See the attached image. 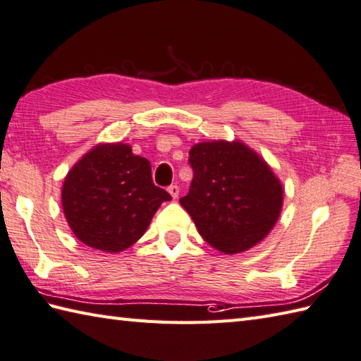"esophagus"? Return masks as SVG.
<instances>
[{
	"instance_id": "obj_1",
	"label": "esophagus",
	"mask_w": 361,
	"mask_h": 361,
	"mask_svg": "<svg viewBox=\"0 0 361 361\" xmlns=\"http://www.w3.org/2000/svg\"><path fill=\"white\" fill-rule=\"evenodd\" d=\"M168 193L171 195L173 200H176V197L179 196V187L178 185H171L170 188H168Z\"/></svg>"
}]
</instances>
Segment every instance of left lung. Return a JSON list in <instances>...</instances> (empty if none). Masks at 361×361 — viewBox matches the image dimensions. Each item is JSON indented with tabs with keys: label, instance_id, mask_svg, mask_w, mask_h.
Instances as JSON below:
<instances>
[{
	"label": "left lung",
	"instance_id": "left-lung-1",
	"mask_svg": "<svg viewBox=\"0 0 361 361\" xmlns=\"http://www.w3.org/2000/svg\"><path fill=\"white\" fill-rule=\"evenodd\" d=\"M193 180L179 200L197 232L221 254H238L273 231L283 187L259 152L240 140H212L190 149Z\"/></svg>",
	"mask_w": 361,
	"mask_h": 361
}]
</instances>
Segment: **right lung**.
Returning <instances> with one entry per match:
<instances>
[{"mask_svg": "<svg viewBox=\"0 0 361 361\" xmlns=\"http://www.w3.org/2000/svg\"><path fill=\"white\" fill-rule=\"evenodd\" d=\"M165 201L171 196L154 185L149 160L135 156L126 143L93 146L62 185L63 215L76 238L112 254L142 238Z\"/></svg>", "mask_w": 361, "mask_h": 361, "instance_id": "1", "label": "right lung"}]
</instances>
